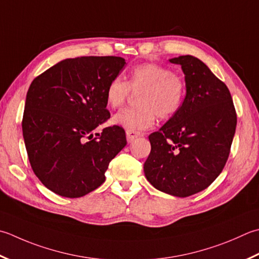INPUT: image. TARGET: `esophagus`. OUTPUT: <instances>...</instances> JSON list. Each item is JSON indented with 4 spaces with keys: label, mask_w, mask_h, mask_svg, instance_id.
<instances>
[{
    "label": "esophagus",
    "mask_w": 259,
    "mask_h": 259,
    "mask_svg": "<svg viewBox=\"0 0 259 259\" xmlns=\"http://www.w3.org/2000/svg\"><path fill=\"white\" fill-rule=\"evenodd\" d=\"M125 136H126V140H128V143H133L135 139L139 138V137H143L144 134L136 133V131H126Z\"/></svg>",
    "instance_id": "obj_1"
}]
</instances>
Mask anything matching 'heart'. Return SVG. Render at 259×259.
<instances>
[{
  "label": "heart",
  "instance_id": "obj_1",
  "mask_svg": "<svg viewBox=\"0 0 259 259\" xmlns=\"http://www.w3.org/2000/svg\"><path fill=\"white\" fill-rule=\"evenodd\" d=\"M130 90L140 93L138 109H123L113 118L112 123L126 131L147 130L154 126L157 115L169 119L179 112L185 98L186 85L181 75L157 64L137 66L129 75L128 82L119 77L111 79L105 89V102L116 109L128 99Z\"/></svg>",
  "mask_w": 259,
  "mask_h": 259
}]
</instances>
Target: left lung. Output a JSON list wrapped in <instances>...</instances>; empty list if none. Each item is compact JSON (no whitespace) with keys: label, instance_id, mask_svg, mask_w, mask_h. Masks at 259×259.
I'll list each match as a JSON object with an SVG mask.
<instances>
[{"label":"left lung","instance_id":"obj_1","mask_svg":"<svg viewBox=\"0 0 259 259\" xmlns=\"http://www.w3.org/2000/svg\"><path fill=\"white\" fill-rule=\"evenodd\" d=\"M169 62L183 70L185 99L179 112L149 135L144 171L155 189L186 197L205 190L224 169L237 114L229 90L203 62L191 55Z\"/></svg>","mask_w":259,"mask_h":259}]
</instances>
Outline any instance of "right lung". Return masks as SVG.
<instances>
[{
    "label": "right lung",
    "mask_w": 259,
    "mask_h": 259,
    "mask_svg": "<svg viewBox=\"0 0 259 259\" xmlns=\"http://www.w3.org/2000/svg\"><path fill=\"white\" fill-rule=\"evenodd\" d=\"M125 60L114 56L67 58L35 77L25 99L22 133L35 176L54 193L80 197L105 181L110 161L126 145L110 118L105 89Z\"/></svg>",
    "instance_id": "obj_1"
}]
</instances>
